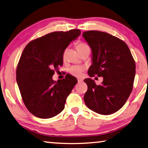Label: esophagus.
I'll use <instances>...</instances> for the list:
<instances>
[{"label": "esophagus", "mask_w": 148, "mask_h": 148, "mask_svg": "<svg viewBox=\"0 0 148 148\" xmlns=\"http://www.w3.org/2000/svg\"><path fill=\"white\" fill-rule=\"evenodd\" d=\"M83 82V80L82 79H77V82L78 83H81V82Z\"/></svg>", "instance_id": "esophagus-1"}]
</instances>
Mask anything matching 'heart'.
I'll use <instances>...</instances> for the list:
<instances>
[{
  "instance_id": "1",
  "label": "heart",
  "mask_w": 148,
  "mask_h": 148,
  "mask_svg": "<svg viewBox=\"0 0 148 148\" xmlns=\"http://www.w3.org/2000/svg\"><path fill=\"white\" fill-rule=\"evenodd\" d=\"M88 48H89V47L85 43L77 42L76 43V49L77 51L79 52L80 54ZM64 55H65V52H64V54H63V56H64ZM84 70H85V67L83 66L74 65L69 68V72H70L72 75H73V76H76L77 77H79L81 76H82V74Z\"/></svg>"
}]
</instances>
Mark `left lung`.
<instances>
[{"label":"left lung","mask_w":148,"mask_h":148,"mask_svg":"<svg viewBox=\"0 0 148 148\" xmlns=\"http://www.w3.org/2000/svg\"><path fill=\"white\" fill-rule=\"evenodd\" d=\"M83 36L92 52L89 76L103 77L99 85L91 78L84 79L88 86L84 101L97 114H112L122 108L132 91L135 60L128 45L117 37L98 31L84 32Z\"/></svg>","instance_id":"left-lung-1"}]
</instances>
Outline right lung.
<instances>
[{"mask_svg": "<svg viewBox=\"0 0 148 148\" xmlns=\"http://www.w3.org/2000/svg\"><path fill=\"white\" fill-rule=\"evenodd\" d=\"M80 34L79 29L53 32L30 42L23 51L16 82L25 106L34 116L51 118L64 109L77 80L70 74L57 82L52 77L63 65L65 49Z\"/></svg>", "mask_w": 148, "mask_h": 148, "instance_id": "add662e5", "label": "right lung"}]
</instances>
